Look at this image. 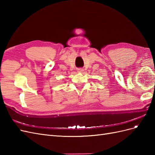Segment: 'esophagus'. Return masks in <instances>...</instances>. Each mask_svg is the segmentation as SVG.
<instances>
[{
	"instance_id": "34e87169",
	"label": "esophagus",
	"mask_w": 155,
	"mask_h": 155,
	"mask_svg": "<svg viewBox=\"0 0 155 155\" xmlns=\"http://www.w3.org/2000/svg\"><path fill=\"white\" fill-rule=\"evenodd\" d=\"M83 69L81 68L78 69V72H83Z\"/></svg>"
}]
</instances>
